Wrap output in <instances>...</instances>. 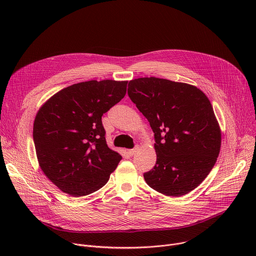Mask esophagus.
I'll use <instances>...</instances> for the list:
<instances>
[{"label":"esophagus","instance_id":"1","mask_svg":"<svg viewBox=\"0 0 256 256\" xmlns=\"http://www.w3.org/2000/svg\"><path fill=\"white\" fill-rule=\"evenodd\" d=\"M136 150H138V147H136V148H134V149H130V150H128V154L130 156H132V155H134V154H136Z\"/></svg>","mask_w":256,"mask_h":256}]
</instances>
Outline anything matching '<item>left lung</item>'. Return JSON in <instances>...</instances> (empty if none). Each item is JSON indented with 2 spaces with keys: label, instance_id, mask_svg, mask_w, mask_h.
Instances as JSON below:
<instances>
[{
  "label": "left lung",
  "instance_id": "obj_1",
  "mask_svg": "<svg viewBox=\"0 0 256 256\" xmlns=\"http://www.w3.org/2000/svg\"><path fill=\"white\" fill-rule=\"evenodd\" d=\"M128 94L154 132L157 161L147 184L168 196L198 188L212 169L221 130L212 106L196 86L155 77L130 81Z\"/></svg>",
  "mask_w": 256,
  "mask_h": 256
}]
</instances>
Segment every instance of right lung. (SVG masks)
<instances>
[{
	"instance_id": "obj_1",
	"label": "right lung",
	"mask_w": 256,
	"mask_h": 256,
	"mask_svg": "<svg viewBox=\"0 0 256 256\" xmlns=\"http://www.w3.org/2000/svg\"><path fill=\"white\" fill-rule=\"evenodd\" d=\"M128 81L68 86L40 109L33 142L40 166L62 192L84 196L100 190L122 156L108 148L101 118L126 93Z\"/></svg>"
}]
</instances>
